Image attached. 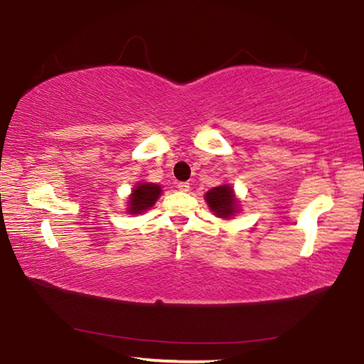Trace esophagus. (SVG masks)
<instances>
[{"label": "esophagus", "instance_id": "1", "mask_svg": "<svg viewBox=\"0 0 364 364\" xmlns=\"http://www.w3.org/2000/svg\"><path fill=\"white\" fill-rule=\"evenodd\" d=\"M176 188L180 189V191H183V193H188V191L191 189V186H189V183L188 181H180L176 184Z\"/></svg>", "mask_w": 364, "mask_h": 364}]
</instances>
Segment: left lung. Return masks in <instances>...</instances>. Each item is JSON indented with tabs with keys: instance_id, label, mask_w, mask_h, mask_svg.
<instances>
[{
	"instance_id": "8db88e82",
	"label": "left lung",
	"mask_w": 364,
	"mask_h": 364,
	"mask_svg": "<svg viewBox=\"0 0 364 364\" xmlns=\"http://www.w3.org/2000/svg\"><path fill=\"white\" fill-rule=\"evenodd\" d=\"M205 202L220 218H231L239 210V200L234 197V191L228 184L208 191L205 194Z\"/></svg>"
}]
</instances>
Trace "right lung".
<instances>
[{
    "mask_svg": "<svg viewBox=\"0 0 364 364\" xmlns=\"http://www.w3.org/2000/svg\"><path fill=\"white\" fill-rule=\"evenodd\" d=\"M162 194V189H160L159 184L154 183H139L136 188L132 191L130 197H128V213L136 215L143 213L147 208H151L159 196Z\"/></svg>",
    "mask_w": 364,
    "mask_h": 364,
    "instance_id": "obj_1",
    "label": "right lung"
}]
</instances>
